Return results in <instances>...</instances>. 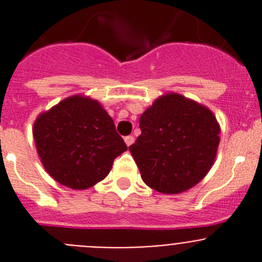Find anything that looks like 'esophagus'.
<instances>
[{"label": "esophagus", "mask_w": 262, "mask_h": 262, "mask_svg": "<svg viewBox=\"0 0 262 262\" xmlns=\"http://www.w3.org/2000/svg\"><path fill=\"white\" fill-rule=\"evenodd\" d=\"M135 142V138H134V136H126V138H124V143H126L127 144V147H129V145L133 144V143Z\"/></svg>", "instance_id": "1"}]
</instances>
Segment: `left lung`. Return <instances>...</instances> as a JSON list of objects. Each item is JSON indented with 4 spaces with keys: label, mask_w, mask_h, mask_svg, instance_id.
I'll return each mask as SVG.
<instances>
[{
    "label": "left lung",
    "mask_w": 262,
    "mask_h": 262,
    "mask_svg": "<svg viewBox=\"0 0 262 262\" xmlns=\"http://www.w3.org/2000/svg\"><path fill=\"white\" fill-rule=\"evenodd\" d=\"M128 149L142 180L163 194H180L202 181L214 165L221 126L205 105L178 93L155 99L139 119Z\"/></svg>",
    "instance_id": "1"
}]
</instances>
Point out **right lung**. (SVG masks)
<instances>
[{
	"label": "right lung",
	"instance_id": "right-lung-1",
	"mask_svg": "<svg viewBox=\"0 0 262 262\" xmlns=\"http://www.w3.org/2000/svg\"><path fill=\"white\" fill-rule=\"evenodd\" d=\"M32 135L46 172L73 190H85L102 181L115 157L127 151L103 106L81 94L40 113Z\"/></svg>",
	"mask_w": 262,
	"mask_h": 262
}]
</instances>
